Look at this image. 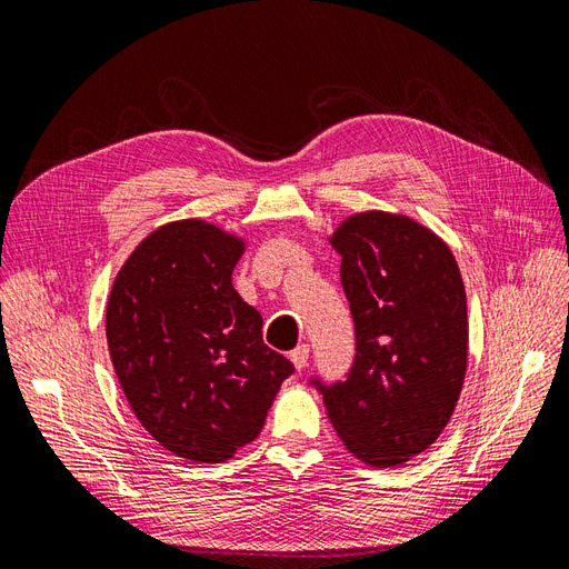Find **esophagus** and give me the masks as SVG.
<instances>
[{"label":"esophagus","instance_id":"1","mask_svg":"<svg viewBox=\"0 0 569 569\" xmlns=\"http://www.w3.org/2000/svg\"><path fill=\"white\" fill-rule=\"evenodd\" d=\"M308 356H311V347H308V343H301V347H297L295 351L289 353V358H291V363L297 366V370H301V368H306V363H308Z\"/></svg>","mask_w":569,"mask_h":569}]
</instances>
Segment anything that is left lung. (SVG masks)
Listing matches in <instances>:
<instances>
[{"label":"left lung","mask_w":569,"mask_h":569,"mask_svg":"<svg viewBox=\"0 0 569 569\" xmlns=\"http://www.w3.org/2000/svg\"><path fill=\"white\" fill-rule=\"evenodd\" d=\"M356 356L339 382L308 377L347 449L375 468L432 446L468 366V303L456 258L416 220L360 213L332 237Z\"/></svg>","instance_id":"1"}]
</instances>
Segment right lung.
I'll return each mask as SVG.
<instances>
[{"label": "right lung", "mask_w": 569, "mask_h": 569, "mask_svg": "<svg viewBox=\"0 0 569 569\" xmlns=\"http://www.w3.org/2000/svg\"><path fill=\"white\" fill-rule=\"evenodd\" d=\"M239 256L242 242L213 226L170 222L132 251L109 297L107 341L130 408L194 462L228 460L253 441L295 372L232 287Z\"/></svg>", "instance_id": "right-lung-1"}]
</instances>
